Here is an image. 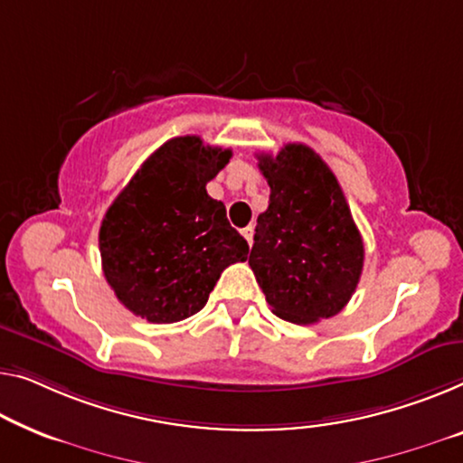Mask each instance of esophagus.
Returning a JSON list of instances; mask_svg holds the SVG:
<instances>
[{"label":"esophagus","instance_id":"1","mask_svg":"<svg viewBox=\"0 0 463 463\" xmlns=\"http://www.w3.org/2000/svg\"><path fill=\"white\" fill-rule=\"evenodd\" d=\"M241 234H243V237H245V241H247V243H253V226L250 224V226H245V229L243 231H241Z\"/></svg>","mask_w":463,"mask_h":463}]
</instances>
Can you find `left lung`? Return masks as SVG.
I'll return each mask as SVG.
<instances>
[{"instance_id":"1","label":"left lung","mask_w":463,"mask_h":463,"mask_svg":"<svg viewBox=\"0 0 463 463\" xmlns=\"http://www.w3.org/2000/svg\"><path fill=\"white\" fill-rule=\"evenodd\" d=\"M258 160L270 202L253 234L255 280L282 320L333 318L355 293L364 268V241L341 184L307 145L288 143Z\"/></svg>"}]
</instances>
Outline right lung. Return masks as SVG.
Listing matches in <instances>:
<instances>
[{
  "label": "right lung",
  "instance_id": "obj_1",
  "mask_svg": "<svg viewBox=\"0 0 463 463\" xmlns=\"http://www.w3.org/2000/svg\"><path fill=\"white\" fill-rule=\"evenodd\" d=\"M231 156L195 135L175 137L108 208L99 229L103 274L135 316L154 324L189 318L208 303L224 268L247 260V241L205 191Z\"/></svg>",
  "mask_w": 463,
  "mask_h": 463
}]
</instances>
